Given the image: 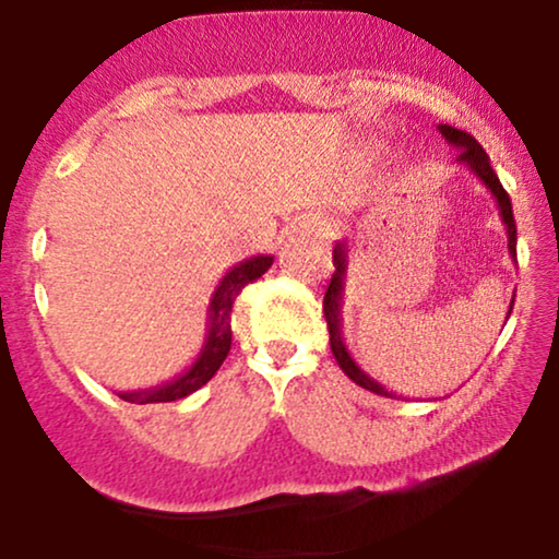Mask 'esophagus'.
I'll return each instance as SVG.
<instances>
[{
    "label": "esophagus",
    "mask_w": 559,
    "mask_h": 559,
    "mask_svg": "<svg viewBox=\"0 0 559 559\" xmlns=\"http://www.w3.org/2000/svg\"><path fill=\"white\" fill-rule=\"evenodd\" d=\"M297 228L305 230V234H318V236H329L331 234V223L320 215H305L297 223Z\"/></svg>",
    "instance_id": "obj_1"
}]
</instances>
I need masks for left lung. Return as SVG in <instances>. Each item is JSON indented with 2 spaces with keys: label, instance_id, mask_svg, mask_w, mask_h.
Wrapping results in <instances>:
<instances>
[{
  "label": "left lung",
  "instance_id": "left-lung-1",
  "mask_svg": "<svg viewBox=\"0 0 559 559\" xmlns=\"http://www.w3.org/2000/svg\"><path fill=\"white\" fill-rule=\"evenodd\" d=\"M439 133L447 139V144L452 146V150L460 152L457 165H463V168L471 170L473 176H476L478 181L491 191L493 202H497L499 215H502V223L507 228V249H510V254L515 258L518 228H515V217H512V202H510V197H507V191L502 189V183H499L497 173H493V168H491L489 155H486L484 146H480L478 141L471 136V133L457 131V128H452L447 123L439 126ZM333 265H336V271H333L329 292H325V297H323V312H325V323H329V333H331L333 357H336L338 368H342L344 373L357 383V386L373 391V394H378V396L396 400V394H391L386 386H381V383L373 381V378L365 373L344 344L342 305H344V278H346V243H342V241L333 247ZM512 301H515V294H512ZM510 312H512V305H510V310H507V318H510Z\"/></svg>",
  "mask_w": 559,
  "mask_h": 559
}]
</instances>
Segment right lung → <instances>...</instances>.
I'll use <instances>...</instances> for the list:
<instances>
[{"label":"right lung","mask_w":559,"mask_h":559,"mask_svg":"<svg viewBox=\"0 0 559 559\" xmlns=\"http://www.w3.org/2000/svg\"><path fill=\"white\" fill-rule=\"evenodd\" d=\"M273 265L271 254H258V258H249L243 262H236L230 271L223 275L221 284L213 292L207 307V333H204V344L199 349L197 360L183 370L181 376H176L173 381L157 383L150 389H133V391H118L120 400L133 402V404H152V402H176L183 396L194 394L197 389H202L217 373L223 360L230 352V307H234L236 297L247 284L258 281L267 267Z\"/></svg>","instance_id":"1"}]
</instances>
